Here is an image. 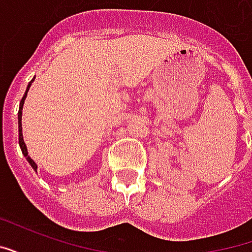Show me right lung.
<instances>
[{
    "mask_svg": "<svg viewBox=\"0 0 252 252\" xmlns=\"http://www.w3.org/2000/svg\"><path fill=\"white\" fill-rule=\"evenodd\" d=\"M35 81V78L32 79L30 82V85H28V88H27V92H25L24 94V97L21 98V102H20V109H19V144H20V147H21V151H23V154L25 155V158H27V160L30 162L31 166L33 167V170L37 169V166H36V163L31 159V157H28V151H27V146H25V143H24V139H23V129H21V115H23V105H24V99L25 97H27V93H28V90H30L31 88V85H32V82Z\"/></svg>",
    "mask_w": 252,
    "mask_h": 252,
    "instance_id": "1",
    "label": "right lung"
}]
</instances>
